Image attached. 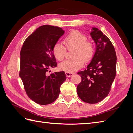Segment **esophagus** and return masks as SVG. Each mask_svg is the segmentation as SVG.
Segmentation results:
<instances>
[{"mask_svg": "<svg viewBox=\"0 0 133 133\" xmlns=\"http://www.w3.org/2000/svg\"><path fill=\"white\" fill-rule=\"evenodd\" d=\"M65 74L67 77H70L72 75H74L73 73H68V72H65Z\"/></svg>", "mask_w": 133, "mask_h": 133, "instance_id": "1", "label": "esophagus"}]
</instances>
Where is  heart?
<instances>
[{
  "label": "heart",
  "instance_id": "b5f03b06",
  "mask_svg": "<svg viewBox=\"0 0 133 133\" xmlns=\"http://www.w3.org/2000/svg\"><path fill=\"white\" fill-rule=\"evenodd\" d=\"M64 43L68 49L75 48L73 55L74 58L60 63L59 64L60 70L73 73L83 66L85 60L89 62L93 57L95 53L94 44L87 41V36L78 30H73L66 35ZM53 52L56 59L62 60L65 58L66 49L63 44L58 42L54 45Z\"/></svg>",
  "mask_w": 133,
  "mask_h": 133
}]
</instances>
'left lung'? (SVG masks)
<instances>
[{
  "instance_id": "obj_1",
  "label": "left lung",
  "mask_w": 133,
  "mask_h": 133,
  "mask_svg": "<svg viewBox=\"0 0 133 133\" xmlns=\"http://www.w3.org/2000/svg\"><path fill=\"white\" fill-rule=\"evenodd\" d=\"M90 34L95 43V52L87 69L78 73L82 81L76 90L83 102L95 104L110 91L116 75V55L110 40L97 28H92Z\"/></svg>"
}]
</instances>
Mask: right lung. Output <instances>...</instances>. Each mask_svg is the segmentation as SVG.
Masks as SVG:
<instances>
[{
  "label": "right lung",
  "instance_id": "right-lung-1",
  "mask_svg": "<svg viewBox=\"0 0 133 133\" xmlns=\"http://www.w3.org/2000/svg\"><path fill=\"white\" fill-rule=\"evenodd\" d=\"M64 32L58 26L43 25L23 44L19 76L28 96L40 105L54 102L59 95L60 85L66 80L64 71L48 73L57 65L53 48Z\"/></svg>",
  "mask_w": 133,
  "mask_h": 133
}]
</instances>
